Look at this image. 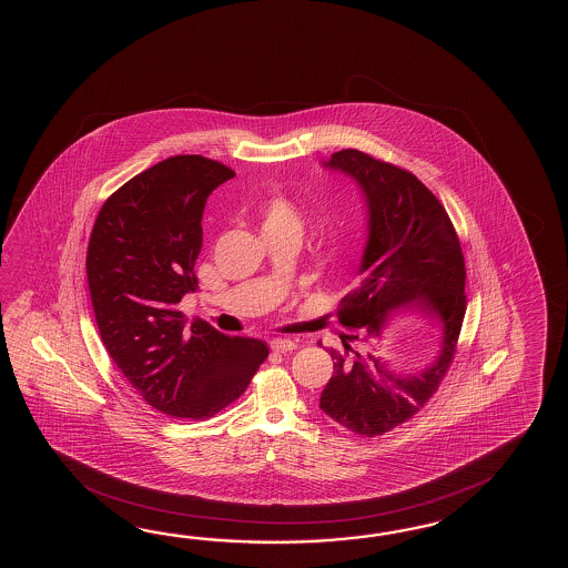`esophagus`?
Instances as JSON below:
<instances>
[{
	"label": "esophagus",
	"mask_w": 568,
	"mask_h": 568,
	"mask_svg": "<svg viewBox=\"0 0 568 568\" xmlns=\"http://www.w3.org/2000/svg\"><path fill=\"white\" fill-rule=\"evenodd\" d=\"M270 347H272V351L286 353V351L296 349V343H294L292 338H272V341H270Z\"/></svg>",
	"instance_id": "esophagus-1"
}]
</instances>
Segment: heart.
I'll return each mask as SVG.
<instances>
[{
    "label": "heart",
    "instance_id": "1",
    "mask_svg": "<svg viewBox=\"0 0 568 568\" xmlns=\"http://www.w3.org/2000/svg\"><path fill=\"white\" fill-rule=\"evenodd\" d=\"M280 227H301V217L296 206L286 196L276 194L267 199L262 206V231L280 230Z\"/></svg>",
    "mask_w": 568,
    "mask_h": 568
}]
</instances>
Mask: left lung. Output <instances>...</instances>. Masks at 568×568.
Wrapping results in <instances>:
<instances>
[{"label":"left lung","mask_w":568,"mask_h":568,"mask_svg":"<svg viewBox=\"0 0 568 568\" xmlns=\"http://www.w3.org/2000/svg\"><path fill=\"white\" fill-rule=\"evenodd\" d=\"M321 166L357 184L365 243L355 288L338 308L353 333L341 337L343 349H328L333 375L318 408L357 435H384L420 410L447 374L465 316V260L447 211L408 170L359 150ZM399 315L434 326L436 355L418 371H396L374 349Z\"/></svg>","instance_id":"left-lung-1"}]
</instances>
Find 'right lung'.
<instances>
[{
	"instance_id": "1",
	"label": "right lung",
	"mask_w": 568,
	"mask_h": 568,
	"mask_svg": "<svg viewBox=\"0 0 568 568\" xmlns=\"http://www.w3.org/2000/svg\"><path fill=\"white\" fill-rule=\"evenodd\" d=\"M235 176L203 156H172L109 196L87 250V282L101 341L121 374L156 410L209 418L235 402L267 357L262 338L186 325L182 296L196 288L209 194Z\"/></svg>"
}]
</instances>
